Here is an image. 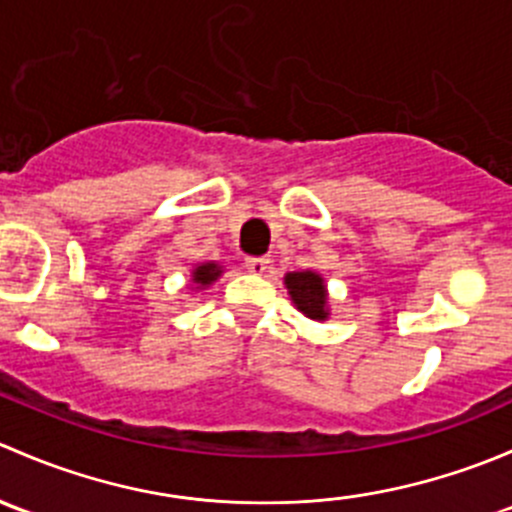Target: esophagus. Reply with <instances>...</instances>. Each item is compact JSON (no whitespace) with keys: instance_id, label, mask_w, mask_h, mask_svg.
I'll return each mask as SVG.
<instances>
[{"instance_id":"34e87169","label":"esophagus","mask_w":512,"mask_h":512,"mask_svg":"<svg viewBox=\"0 0 512 512\" xmlns=\"http://www.w3.org/2000/svg\"><path fill=\"white\" fill-rule=\"evenodd\" d=\"M245 267L252 275H265V272L270 270V260H267V257H247Z\"/></svg>"}]
</instances>
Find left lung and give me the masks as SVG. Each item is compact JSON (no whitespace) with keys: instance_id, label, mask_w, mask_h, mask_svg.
Masks as SVG:
<instances>
[{"instance_id":"left-lung-1","label":"left lung","mask_w":512,"mask_h":512,"mask_svg":"<svg viewBox=\"0 0 512 512\" xmlns=\"http://www.w3.org/2000/svg\"><path fill=\"white\" fill-rule=\"evenodd\" d=\"M285 285L289 297H292L294 307L309 319L324 322L329 317V302H327V285L324 277L312 270L302 272H289L285 275Z\"/></svg>"}]
</instances>
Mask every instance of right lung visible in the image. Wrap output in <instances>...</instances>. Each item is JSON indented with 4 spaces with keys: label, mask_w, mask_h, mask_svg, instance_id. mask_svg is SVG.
<instances>
[{
    "label": "right lung",
    "mask_w": 512,
    "mask_h": 512,
    "mask_svg": "<svg viewBox=\"0 0 512 512\" xmlns=\"http://www.w3.org/2000/svg\"><path fill=\"white\" fill-rule=\"evenodd\" d=\"M220 275H223V267L218 262H203V265H198L193 270V285H198V289L210 287Z\"/></svg>",
    "instance_id": "right-lung-1"
}]
</instances>
